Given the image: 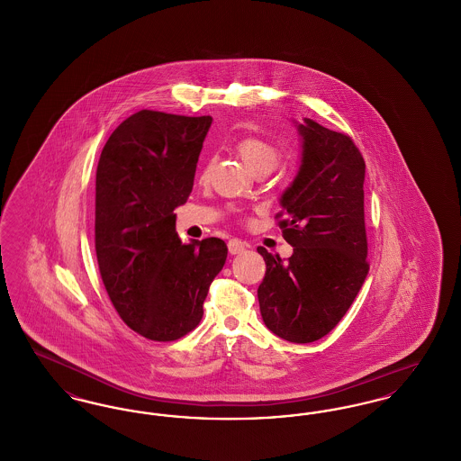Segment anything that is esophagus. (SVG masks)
<instances>
[{
    "mask_svg": "<svg viewBox=\"0 0 461 461\" xmlns=\"http://www.w3.org/2000/svg\"><path fill=\"white\" fill-rule=\"evenodd\" d=\"M247 249V243L245 241L239 240V239H231V240L228 241V250H230V254H241L243 250Z\"/></svg>",
    "mask_w": 461,
    "mask_h": 461,
    "instance_id": "34e87169",
    "label": "esophagus"
}]
</instances>
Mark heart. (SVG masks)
I'll list each match as a JSON object with an SVG mask.
<instances>
[{
    "mask_svg": "<svg viewBox=\"0 0 461 461\" xmlns=\"http://www.w3.org/2000/svg\"><path fill=\"white\" fill-rule=\"evenodd\" d=\"M237 152L252 171H259V169L271 171L276 166L280 157L278 149L269 140L258 134H249L240 138L237 143Z\"/></svg>",
    "mask_w": 461,
    "mask_h": 461,
    "instance_id": "obj_1",
    "label": "heart"
}]
</instances>
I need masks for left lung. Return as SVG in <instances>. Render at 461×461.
Wrapping results in <instances>:
<instances>
[{
  "instance_id": "8db88e82",
  "label": "left lung",
  "mask_w": 461,
  "mask_h": 461,
  "mask_svg": "<svg viewBox=\"0 0 461 461\" xmlns=\"http://www.w3.org/2000/svg\"><path fill=\"white\" fill-rule=\"evenodd\" d=\"M303 164L276 214L294 254L264 247L258 299L266 327L294 344L320 340L351 307L370 264L365 226V158L351 136L306 119Z\"/></svg>"
}]
</instances>
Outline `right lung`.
<instances>
[{"label": "right lung", "instance_id": "add662e5", "mask_svg": "<svg viewBox=\"0 0 461 461\" xmlns=\"http://www.w3.org/2000/svg\"><path fill=\"white\" fill-rule=\"evenodd\" d=\"M212 117L140 110L110 134L96 167L95 250L121 320L157 342L197 329L228 256L221 239L181 243L175 209L194 188Z\"/></svg>", "mask_w": 461, "mask_h": 461}]
</instances>
